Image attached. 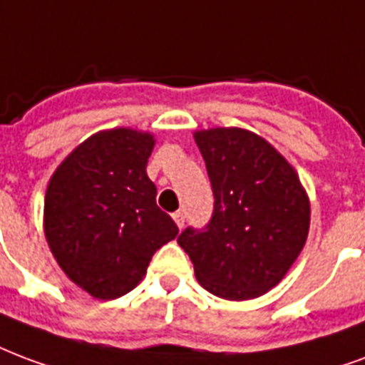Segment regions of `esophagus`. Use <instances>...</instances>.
<instances>
[{
    "label": "esophagus",
    "mask_w": 365,
    "mask_h": 365,
    "mask_svg": "<svg viewBox=\"0 0 365 365\" xmlns=\"http://www.w3.org/2000/svg\"><path fill=\"white\" fill-rule=\"evenodd\" d=\"M172 217H174L178 228H183V224H185V215H183V210H175Z\"/></svg>",
    "instance_id": "obj_1"
}]
</instances>
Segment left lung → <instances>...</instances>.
Segmentation results:
<instances>
[{"instance_id":"1","label":"left lung","mask_w":365,"mask_h":365,"mask_svg":"<svg viewBox=\"0 0 365 365\" xmlns=\"http://www.w3.org/2000/svg\"><path fill=\"white\" fill-rule=\"evenodd\" d=\"M193 137L215 210L203 230L185 228L178 244L205 290L237 302L259 298L284 279L306 244V190L284 156L247 129H203Z\"/></svg>"}]
</instances>
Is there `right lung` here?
<instances>
[{
  "mask_svg": "<svg viewBox=\"0 0 365 365\" xmlns=\"http://www.w3.org/2000/svg\"><path fill=\"white\" fill-rule=\"evenodd\" d=\"M153 147L155 137L137 129L98 131L50 178L46 240L61 271L93 298L133 290L156 250L178 236L147 175Z\"/></svg>",
  "mask_w": 365,
  "mask_h": 365,
  "instance_id": "obj_1",
  "label": "right lung"
}]
</instances>
